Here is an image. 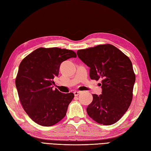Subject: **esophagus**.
I'll list each match as a JSON object with an SVG mask.
<instances>
[{"label": "esophagus", "mask_w": 151, "mask_h": 151, "mask_svg": "<svg viewBox=\"0 0 151 151\" xmlns=\"http://www.w3.org/2000/svg\"><path fill=\"white\" fill-rule=\"evenodd\" d=\"M80 93H81V91H74V95H75V96H78L80 94Z\"/></svg>", "instance_id": "esophagus-1"}]
</instances>
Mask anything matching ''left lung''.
Wrapping results in <instances>:
<instances>
[{"label":"left lung","instance_id":"1","mask_svg":"<svg viewBox=\"0 0 151 151\" xmlns=\"http://www.w3.org/2000/svg\"><path fill=\"white\" fill-rule=\"evenodd\" d=\"M77 56L88 66L92 80L101 79L102 94H92L88 115L103 125L114 124L123 116L132 100L136 76L129 57L112 45L78 50Z\"/></svg>","mask_w":151,"mask_h":151}]
</instances>
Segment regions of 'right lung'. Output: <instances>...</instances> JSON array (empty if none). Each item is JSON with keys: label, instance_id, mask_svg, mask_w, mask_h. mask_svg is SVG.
<instances>
[{"label": "right lung", "instance_id": "add662e5", "mask_svg": "<svg viewBox=\"0 0 151 151\" xmlns=\"http://www.w3.org/2000/svg\"><path fill=\"white\" fill-rule=\"evenodd\" d=\"M76 57L70 50L39 48L22 60L15 86L23 109L35 123L50 127L65 116L74 94L53 90V79L59 75L61 63Z\"/></svg>", "mask_w": 151, "mask_h": 151}]
</instances>
